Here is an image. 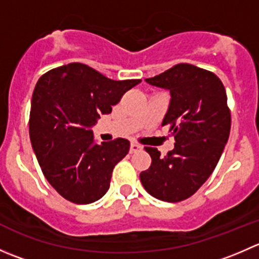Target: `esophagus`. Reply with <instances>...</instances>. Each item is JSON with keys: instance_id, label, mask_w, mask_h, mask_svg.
<instances>
[{"instance_id": "esophagus-1", "label": "esophagus", "mask_w": 259, "mask_h": 259, "mask_svg": "<svg viewBox=\"0 0 259 259\" xmlns=\"http://www.w3.org/2000/svg\"><path fill=\"white\" fill-rule=\"evenodd\" d=\"M143 146L140 144H138V143H132L130 144V153H137V151L142 150Z\"/></svg>"}]
</instances>
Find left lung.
Wrapping results in <instances>:
<instances>
[{"label": "left lung", "instance_id": "8db88e82", "mask_svg": "<svg viewBox=\"0 0 259 259\" xmlns=\"http://www.w3.org/2000/svg\"><path fill=\"white\" fill-rule=\"evenodd\" d=\"M145 81L170 91L161 125H170L176 144L165 156L146 146L151 164L140 173V180L156 199L182 202L209 178L228 142L231 111L226 89L215 74L190 64H178Z\"/></svg>", "mask_w": 259, "mask_h": 259}]
</instances>
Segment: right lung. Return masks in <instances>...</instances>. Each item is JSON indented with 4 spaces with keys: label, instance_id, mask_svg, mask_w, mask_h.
<instances>
[{
    "label": "right lung",
    "instance_id": "1",
    "mask_svg": "<svg viewBox=\"0 0 259 259\" xmlns=\"http://www.w3.org/2000/svg\"><path fill=\"white\" fill-rule=\"evenodd\" d=\"M140 81L108 79L80 62L38 79L31 100V144L45 178L65 199L90 204L108 192L130 143L117 138L98 144L91 127Z\"/></svg>",
    "mask_w": 259,
    "mask_h": 259
}]
</instances>
